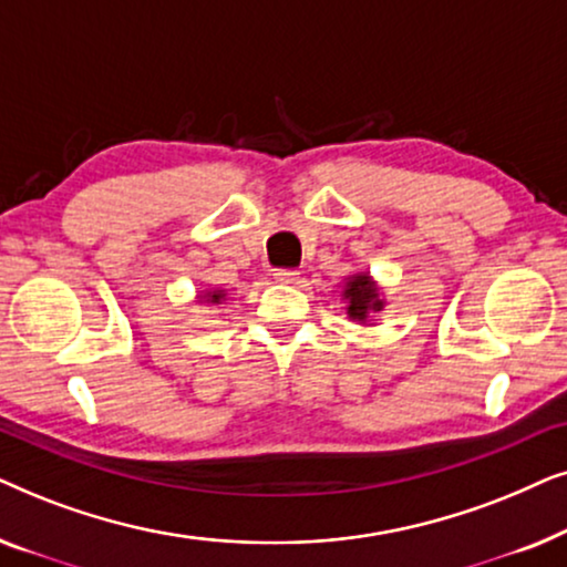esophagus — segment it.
Returning a JSON list of instances; mask_svg holds the SVG:
<instances>
[{"label": "esophagus", "mask_w": 567, "mask_h": 567, "mask_svg": "<svg viewBox=\"0 0 567 567\" xmlns=\"http://www.w3.org/2000/svg\"><path fill=\"white\" fill-rule=\"evenodd\" d=\"M274 276H276V281H281V284H293L299 278L297 270H291V268H278Z\"/></svg>", "instance_id": "obj_1"}]
</instances>
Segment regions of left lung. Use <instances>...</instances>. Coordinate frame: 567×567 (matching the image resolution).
I'll return each instance as SVG.
<instances>
[{
	"mask_svg": "<svg viewBox=\"0 0 567 567\" xmlns=\"http://www.w3.org/2000/svg\"><path fill=\"white\" fill-rule=\"evenodd\" d=\"M346 299H348V315L353 320H367L369 309H382V301L377 299L374 286H371L369 276H353L348 281L346 289Z\"/></svg>",
	"mask_w": 567,
	"mask_h": 567,
	"instance_id": "1",
	"label": "left lung"
}]
</instances>
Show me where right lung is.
Wrapping results in <instances>:
<instances>
[{
    "label": "right lung",
    "instance_id": "add662e5",
    "mask_svg": "<svg viewBox=\"0 0 567 567\" xmlns=\"http://www.w3.org/2000/svg\"><path fill=\"white\" fill-rule=\"evenodd\" d=\"M219 299H221V293H219V291L212 293V301H219Z\"/></svg>",
    "mask_w": 567,
    "mask_h": 567
}]
</instances>
